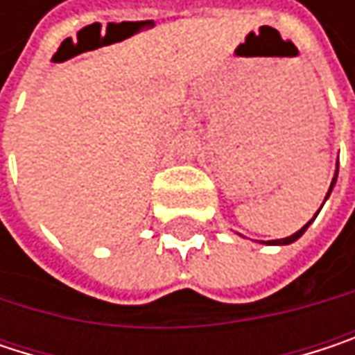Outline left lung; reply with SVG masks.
<instances>
[{"label":"left lung","mask_w":355,"mask_h":355,"mask_svg":"<svg viewBox=\"0 0 355 355\" xmlns=\"http://www.w3.org/2000/svg\"><path fill=\"white\" fill-rule=\"evenodd\" d=\"M335 180H337V173H335V177H333V180H331V187H329V193H331V189H333V184H335ZM327 193V195H329ZM313 222V220H311ZM309 222V224H311ZM309 224L306 226H302L296 234H292V236H288V239H279V241H267V245H290V243H294V241H298L304 232H306V228H309Z\"/></svg>","instance_id":"1"}]
</instances>
